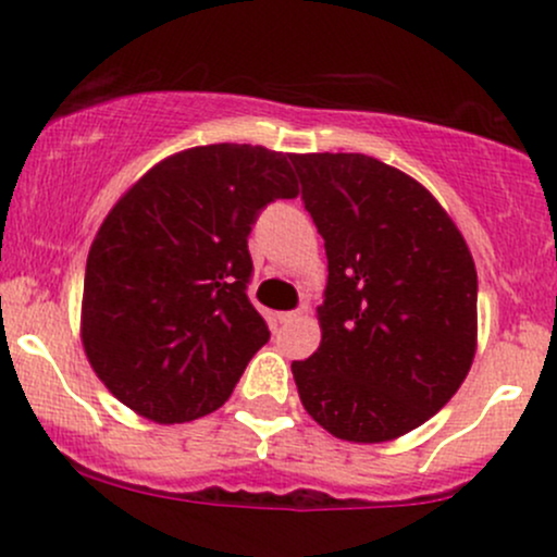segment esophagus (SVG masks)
I'll use <instances>...</instances> for the list:
<instances>
[{
    "label": "esophagus",
    "mask_w": 557,
    "mask_h": 557,
    "mask_svg": "<svg viewBox=\"0 0 557 557\" xmlns=\"http://www.w3.org/2000/svg\"><path fill=\"white\" fill-rule=\"evenodd\" d=\"M298 317H300V311H280V314H277L280 324H290V322H296Z\"/></svg>",
    "instance_id": "1"
}]
</instances>
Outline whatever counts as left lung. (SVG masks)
Masks as SVG:
<instances>
[{"label": "left lung", "instance_id": "obj_1", "mask_svg": "<svg viewBox=\"0 0 557 557\" xmlns=\"http://www.w3.org/2000/svg\"><path fill=\"white\" fill-rule=\"evenodd\" d=\"M324 238L322 343L293 361L309 417L387 443L456 395L476 354V267L424 185L367 154H290Z\"/></svg>", "mask_w": 557, "mask_h": 557}]
</instances>
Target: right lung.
<instances>
[{
  "mask_svg": "<svg viewBox=\"0 0 557 557\" xmlns=\"http://www.w3.org/2000/svg\"><path fill=\"white\" fill-rule=\"evenodd\" d=\"M296 196L287 154L251 144L177 151L125 190L91 243L81 306L83 350L114 398L159 424L230 398L270 341L246 296L248 233Z\"/></svg>",
  "mask_w": 557,
  "mask_h": 557,
  "instance_id": "obj_1",
  "label": "right lung"
}]
</instances>
